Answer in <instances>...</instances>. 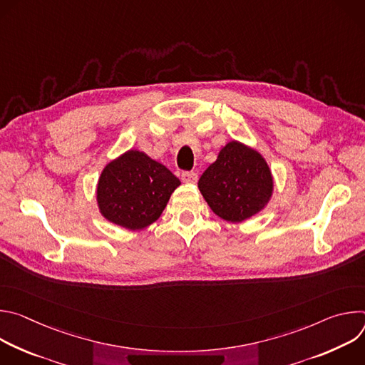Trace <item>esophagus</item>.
I'll use <instances>...</instances> for the list:
<instances>
[{"mask_svg":"<svg viewBox=\"0 0 365 365\" xmlns=\"http://www.w3.org/2000/svg\"><path fill=\"white\" fill-rule=\"evenodd\" d=\"M182 180L185 183H196L197 182V175L195 172H183L182 173Z\"/></svg>","mask_w":365,"mask_h":365,"instance_id":"34e87169","label":"esophagus"}]
</instances>
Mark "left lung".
Segmentation results:
<instances>
[{
    "mask_svg": "<svg viewBox=\"0 0 365 365\" xmlns=\"http://www.w3.org/2000/svg\"><path fill=\"white\" fill-rule=\"evenodd\" d=\"M197 186L220 218L241 222L269 202L273 178L266 160L255 150L231 141L202 173Z\"/></svg>",
    "mask_w": 365,
    "mask_h": 365,
    "instance_id": "left-lung-1",
    "label": "left lung"
}]
</instances>
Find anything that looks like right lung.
<instances>
[{"label":"right lung","instance_id":"add662e5","mask_svg":"<svg viewBox=\"0 0 365 365\" xmlns=\"http://www.w3.org/2000/svg\"><path fill=\"white\" fill-rule=\"evenodd\" d=\"M180 180L147 154L130 150L111 162L98 182V205L108 221L143 230L159 220Z\"/></svg>","mask_w":365,"mask_h":365}]
</instances>
